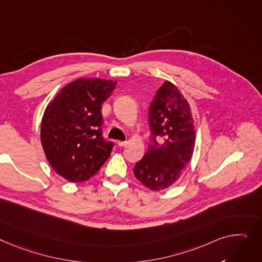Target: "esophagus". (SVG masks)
Returning a JSON list of instances; mask_svg holds the SVG:
<instances>
[{
  "instance_id": "obj_1",
  "label": "esophagus",
  "mask_w": 262,
  "mask_h": 262,
  "mask_svg": "<svg viewBox=\"0 0 262 262\" xmlns=\"http://www.w3.org/2000/svg\"><path fill=\"white\" fill-rule=\"evenodd\" d=\"M127 141H118V145L120 146V147H123V146H126L127 145Z\"/></svg>"
}]
</instances>
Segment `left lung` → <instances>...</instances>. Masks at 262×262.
<instances>
[{
	"instance_id": "left-lung-1",
	"label": "left lung",
	"mask_w": 262,
	"mask_h": 262,
	"mask_svg": "<svg viewBox=\"0 0 262 262\" xmlns=\"http://www.w3.org/2000/svg\"><path fill=\"white\" fill-rule=\"evenodd\" d=\"M148 123L150 143L143 158L136 163L134 173L149 189L160 190L180 178L196 141L190 107L169 81L162 84L150 103Z\"/></svg>"
}]
</instances>
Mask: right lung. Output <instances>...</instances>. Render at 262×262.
<instances>
[{
	"mask_svg": "<svg viewBox=\"0 0 262 262\" xmlns=\"http://www.w3.org/2000/svg\"><path fill=\"white\" fill-rule=\"evenodd\" d=\"M117 82L99 78L67 84L47 105L41 124L46 158L57 173L71 182L89 180L114 147L102 136L101 106Z\"/></svg>",
	"mask_w": 262,
	"mask_h": 262,
	"instance_id": "obj_1",
	"label": "right lung"
}]
</instances>
